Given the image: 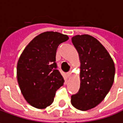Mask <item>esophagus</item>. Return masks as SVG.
Wrapping results in <instances>:
<instances>
[{
    "label": "esophagus",
    "mask_w": 123,
    "mask_h": 123,
    "mask_svg": "<svg viewBox=\"0 0 123 123\" xmlns=\"http://www.w3.org/2000/svg\"><path fill=\"white\" fill-rule=\"evenodd\" d=\"M67 77L69 78H70V77L72 76V72H70V71H69V72H67Z\"/></svg>",
    "instance_id": "1"
}]
</instances>
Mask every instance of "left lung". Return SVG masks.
I'll return each mask as SVG.
<instances>
[{
	"label": "left lung",
	"mask_w": 123,
	"mask_h": 123,
	"mask_svg": "<svg viewBox=\"0 0 123 123\" xmlns=\"http://www.w3.org/2000/svg\"><path fill=\"white\" fill-rule=\"evenodd\" d=\"M80 61V86L71 103L78 110L87 111L100 104L110 92L115 76L114 61L96 38L87 34L72 38Z\"/></svg>",
	"instance_id": "8db88e82"
}]
</instances>
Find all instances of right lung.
<instances>
[{
  "label": "right lung",
  "instance_id": "1",
  "mask_svg": "<svg viewBox=\"0 0 123 123\" xmlns=\"http://www.w3.org/2000/svg\"><path fill=\"white\" fill-rule=\"evenodd\" d=\"M69 39L59 32L46 31L25 48L17 64L21 93L31 106L45 109L53 103L57 89L65 82L56 62L58 45Z\"/></svg>",
  "mask_w": 123,
  "mask_h": 123
}]
</instances>
